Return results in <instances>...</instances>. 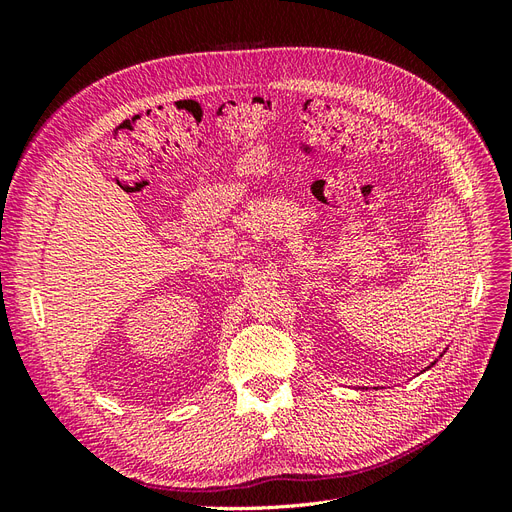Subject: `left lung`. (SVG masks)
<instances>
[{"label": "left lung", "mask_w": 512, "mask_h": 512, "mask_svg": "<svg viewBox=\"0 0 512 512\" xmlns=\"http://www.w3.org/2000/svg\"><path fill=\"white\" fill-rule=\"evenodd\" d=\"M431 365H436V363H431ZM431 365H429V367H431ZM429 367H427V369H429Z\"/></svg>", "instance_id": "1"}]
</instances>
